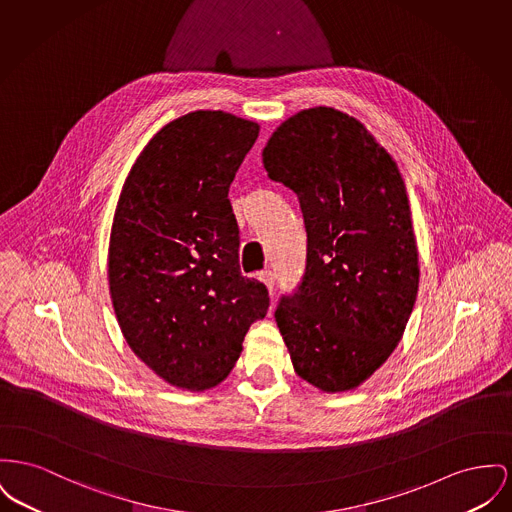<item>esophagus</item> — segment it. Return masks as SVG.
<instances>
[{
	"label": "esophagus",
	"instance_id": "obj_1",
	"mask_svg": "<svg viewBox=\"0 0 512 512\" xmlns=\"http://www.w3.org/2000/svg\"><path fill=\"white\" fill-rule=\"evenodd\" d=\"M257 278L267 286V290H269V294L274 292V274L271 271H261L257 274Z\"/></svg>",
	"mask_w": 512,
	"mask_h": 512
}]
</instances>
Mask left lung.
<instances>
[{
  "label": "left lung",
  "mask_w": 512,
  "mask_h": 512,
  "mask_svg": "<svg viewBox=\"0 0 512 512\" xmlns=\"http://www.w3.org/2000/svg\"><path fill=\"white\" fill-rule=\"evenodd\" d=\"M269 178L300 199L307 265L274 317L294 371L323 392L358 389L398 346L420 265L406 185L361 121L329 106L282 121Z\"/></svg>",
  "instance_id": "1"
}]
</instances>
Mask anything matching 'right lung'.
<instances>
[{"instance_id":"add662e5","label":"right lung","mask_w":512,"mask_h":512,"mask_svg":"<svg viewBox=\"0 0 512 512\" xmlns=\"http://www.w3.org/2000/svg\"><path fill=\"white\" fill-rule=\"evenodd\" d=\"M257 121L197 110L164 125L121 187L108 245L110 298L133 354L172 387L203 392L236 365L265 284L240 271L228 199Z\"/></svg>"}]
</instances>
